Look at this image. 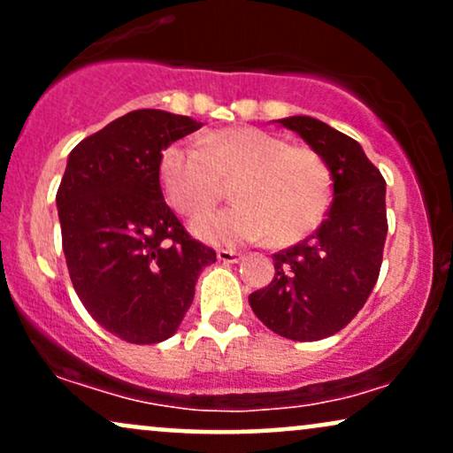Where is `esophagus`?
Segmentation results:
<instances>
[{"mask_svg": "<svg viewBox=\"0 0 453 453\" xmlns=\"http://www.w3.org/2000/svg\"><path fill=\"white\" fill-rule=\"evenodd\" d=\"M217 257H219V262L223 264H238L242 259V253L232 251V249H219V251H217Z\"/></svg>", "mask_w": 453, "mask_h": 453, "instance_id": "esophagus-1", "label": "esophagus"}]
</instances>
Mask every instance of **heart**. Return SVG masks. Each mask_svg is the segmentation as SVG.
I'll list each match as a JSON object with an SVG mask.
<instances>
[{"label": "heart", "instance_id": "1", "mask_svg": "<svg viewBox=\"0 0 453 453\" xmlns=\"http://www.w3.org/2000/svg\"><path fill=\"white\" fill-rule=\"evenodd\" d=\"M157 179L164 200L179 215L196 217L232 183L230 209L191 223L200 241L244 244L270 236L285 247L313 232L330 202V173L311 149L257 127H227L204 134L196 144L174 142L159 155Z\"/></svg>", "mask_w": 453, "mask_h": 453}]
</instances>
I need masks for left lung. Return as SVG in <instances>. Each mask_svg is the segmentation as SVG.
<instances>
[{
  "label": "left lung",
  "mask_w": 453,
  "mask_h": 453,
  "mask_svg": "<svg viewBox=\"0 0 453 453\" xmlns=\"http://www.w3.org/2000/svg\"><path fill=\"white\" fill-rule=\"evenodd\" d=\"M326 161L332 204L313 236L274 253V279L249 296L279 336L319 341L342 330L375 288L386 244V180L360 142L319 119H279Z\"/></svg>",
  "instance_id": "8db88e82"
}]
</instances>
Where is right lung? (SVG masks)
Instances as JSON below:
<instances>
[{"label": "right lung", "instance_id": "1", "mask_svg": "<svg viewBox=\"0 0 453 453\" xmlns=\"http://www.w3.org/2000/svg\"><path fill=\"white\" fill-rule=\"evenodd\" d=\"M200 127L144 108L114 119L67 157L57 211L72 285L93 319L127 342L170 339L202 268L217 259L185 232L157 179L161 150Z\"/></svg>", "mask_w": 453, "mask_h": 453}]
</instances>
